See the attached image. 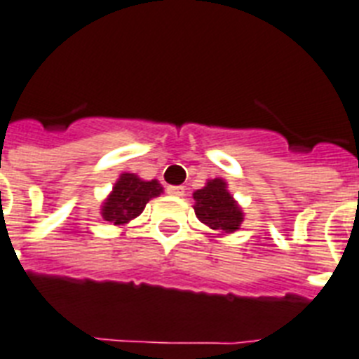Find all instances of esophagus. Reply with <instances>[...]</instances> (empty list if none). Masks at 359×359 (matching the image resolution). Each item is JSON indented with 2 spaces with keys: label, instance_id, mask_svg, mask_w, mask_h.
Here are the masks:
<instances>
[{
  "label": "esophagus",
  "instance_id": "obj_1",
  "mask_svg": "<svg viewBox=\"0 0 359 359\" xmlns=\"http://www.w3.org/2000/svg\"><path fill=\"white\" fill-rule=\"evenodd\" d=\"M168 194L171 197H182L184 195V186H168Z\"/></svg>",
  "mask_w": 359,
  "mask_h": 359
}]
</instances>
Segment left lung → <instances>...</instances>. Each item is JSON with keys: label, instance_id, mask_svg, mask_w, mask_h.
Wrapping results in <instances>:
<instances>
[{"label": "left lung", "instance_id": "obj_1", "mask_svg": "<svg viewBox=\"0 0 359 359\" xmlns=\"http://www.w3.org/2000/svg\"><path fill=\"white\" fill-rule=\"evenodd\" d=\"M194 201L195 215L217 236L234 234L245 219L243 210L229 191L226 180L221 177L206 180L205 188L194 191Z\"/></svg>", "mask_w": 359, "mask_h": 359}]
</instances>
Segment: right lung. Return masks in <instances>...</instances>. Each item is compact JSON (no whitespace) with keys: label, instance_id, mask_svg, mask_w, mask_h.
I'll return each instance as SVG.
<instances>
[{"label":"right lung","instance_id":"right-lung-1","mask_svg":"<svg viewBox=\"0 0 359 359\" xmlns=\"http://www.w3.org/2000/svg\"><path fill=\"white\" fill-rule=\"evenodd\" d=\"M160 194H164V188L156 179L144 180L134 173H121L112 191L101 203V217L114 226H125Z\"/></svg>","mask_w":359,"mask_h":359}]
</instances>
